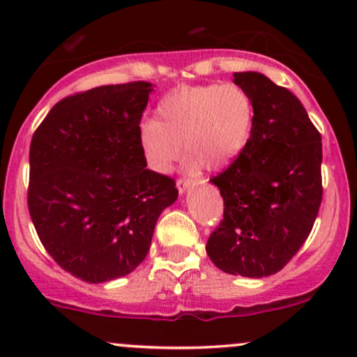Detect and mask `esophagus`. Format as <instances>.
<instances>
[{"label":"esophagus","mask_w":357,"mask_h":357,"mask_svg":"<svg viewBox=\"0 0 357 357\" xmlns=\"http://www.w3.org/2000/svg\"><path fill=\"white\" fill-rule=\"evenodd\" d=\"M192 186H196V181H192V179H178V181H176V188H178V191L181 192H186L188 190H190V188H192Z\"/></svg>","instance_id":"1"}]
</instances>
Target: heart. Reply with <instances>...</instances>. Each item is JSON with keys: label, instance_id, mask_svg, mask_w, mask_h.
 Returning <instances> with one entry per match:
<instances>
[{"label": "heart", "instance_id": "heart-1", "mask_svg": "<svg viewBox=\"0 0 357 357\" xmlns=\"http://www.w3.org/2000/svg\"><path fill=\"white\" fill-rule=\"evenodd\" d=\"M255 124V104L236 84L183 85L155 107V121L139 126V147L147 166L165 174L183 154L188 166L210 169L230 166L243 153Z\"/></svg>", "mask_w": 357, "mask_h": 357}]
</instances>
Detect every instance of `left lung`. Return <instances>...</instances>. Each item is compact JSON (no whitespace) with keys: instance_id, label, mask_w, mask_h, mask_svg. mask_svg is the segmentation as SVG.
Returning <instances> with one entry per match:
<instances>
[{"instance_id":"left-lung-1","label":"left lung","mask_w":357,"mask_h":357,"mask_svg":"<svg viewBox=\"0 0 357 357\" xmlns=\"http://www.w3.org/2000/svg\"><path fill=\"white\" fill-rule=\"evenodd\" d=\"M255 104L250 142L210 179L223 196V220L206 253L231 275L261 278L292 260L322 202L321 134L290 90L258 72L233 73Z\"/></svg>"}]
</instances>
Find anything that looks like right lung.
<instances>
[{"label":"right lung","instance_id":"obj_1","mask_svg":"<svg viewBox=\"0 0 357 357\" xmlns=\"http://www.w3.org/2000/svg\"><path fill=\"white\" fill-rule=\"evenodd\" d=\"M153 85H102L65 97L35 130L28 210L65 272L102 284L132 272L155 221L178 199L173 178L147 169L139 122Z\"/></svg>","mask_w":357,"mask_h":357}]
</instances>
